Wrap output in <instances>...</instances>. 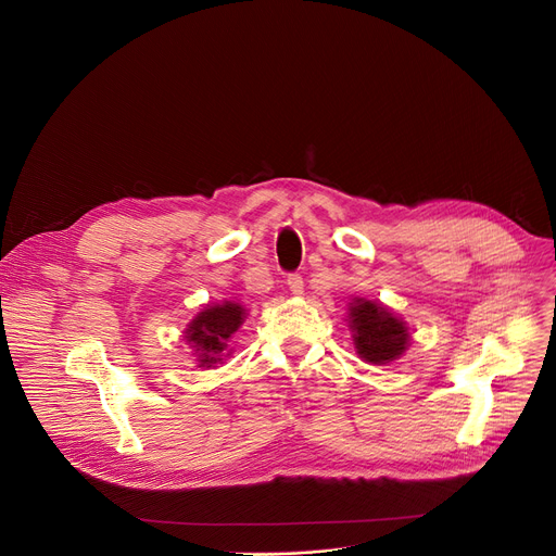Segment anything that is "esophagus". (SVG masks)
<instances>
[{
	"mask_svg": "<svg viewBox=\"0 0 556 556\" xmlns=\"http://www.w3.org/2000/svg\"><path fill=\"white\" fill-rule=\"evenodd\" d=\"M286 283H288V288H290V293L293 295H302L304 293V279H302V275H288V279H286Z\"/></svg>",
	"mask_w": 556,
	"mask_h": 556,
	"instance_id": "34e87169",
	"label": "esophagus"
}]
</instances>
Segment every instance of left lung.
<instances>
[{
	"instance_id": "1",
	"label": "left lung",
	"mask_w": 556,
	"mask_h": 556,
	"mask_svg": "<svg viewBox=\"0 0 556 556\" xmlns=\"http://www.w3.org/2000/svg\"><path fill=\"white\" fill-rule=\"evenodd\" d=\"M358 354L367 363H390L405 352L407 329L388 308L367 300H356L349 308Z\"/></svg>"
}]
</instances>
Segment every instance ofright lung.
<instances>
[{"label": "right lung", "mask_w": 556, "mask_h": 556, "mask_svg": "<svg viewBox=\"0 0 556 556\" xmlns=\"http://www.w3.org/2000/svg\"><path fill=\"white\" fill-rule=\"evenodd\" d=\"M243 315L245 308L231 302L210 306L198 313L187 331V340L195 346L200 365L210 367L220 361L218 354L227 346L225 342L231 338V333L241 327Z\"/></svg>", "instance_id": "right-lung-1"}]
</instances>
